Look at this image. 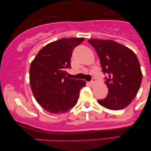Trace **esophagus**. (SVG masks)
Segmentation results:
<instances>
[{
  "mask_svg": "<svg viewBox=\"0 0 151 151\" xmlns=\"http://www.w3.org/2000/svg\"><path fill=\"white\" fill-rule=\"evenodd\" d=\"M89 84H90V85L93 86V84H95V79H92V80H91V81H89Z\"/></svg>",
  "mask_w": 151,
  "mask_h": 151,
  "instance_id": "34e87169",
  "label": "esophagus"
}]
</instances>
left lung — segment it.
<instances>
[{"instance_id":"left-lung-1","label":"left lung","mask_w":151,"mask_h":151,"mask_svg":"<svg viewBox=\"0 0 151 151\" xmlns=\"http://www.w3.org/2000/svg\"><path fill=\"white\" fill-rule=\"evenodd\" d=\"M99 58L102 71L106 74V97L98 103L111 110L127 106L136 96L142 81V72L136 55L127 47L111 40L91 39Z\"/></svg>"}]
</instances>
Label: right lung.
<instances>
[{
	"instance_id": "add662e5",
	"label": "right lung",
	"mask_w": 151,
	"mask_h": 151,
	"mask_svg": "<svg viewBox=\"0 0 151 151\" xmlns=\"http://www.w3.org/2000/svg\"><path fill=\"white\" fill-rule=\"evenodd\" d=\"M84 37L62 38L39 51L31 62L30 83L36 101L47 111L60 114L77 104L86 81L70 79L65 70L71 68L72 51Z\"/></svg>"
}]
</instances>
